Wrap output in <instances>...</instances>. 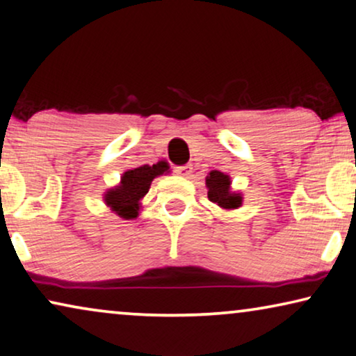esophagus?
<instances>
[{
  "label": "esophagus",
  "instance_id": "34e87169",
  "mask_svg": "<svg viewBox=\"0 0 356 356\" xmlns=\"http://www.w3.org/2000/svg\"><path fill=\"white\" fill-rule=\"evenodd\" d=\"M174 171H176V174H179V176L188 177L190 174H192V166H190V164H184V166H177Z\"/></svg>",
  "mask_w": 356,
  "mask_h": 356
}]
</instances>
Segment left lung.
I'll return each mask as SVG.
<instances>
[{
  "label": "left lung",
  "mask_w": 356,
  "mask_h": 356,
  "mask_svg": "<svg viewBox=\"0 0 356 356\" xmlns=\"http://www.w3.org/2000/svg\"><path fill=\"white\" fill-rule=\"evenodd\" d=\"M208 198L224 209H235L242 204V197L238 193L230 192V179L226 174L211 171L207 177Z\"/></svg>",
  "instance_id": "obj_1"
}]
</instances>
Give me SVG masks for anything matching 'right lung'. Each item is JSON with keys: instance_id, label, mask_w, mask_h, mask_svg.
Instances as JSON below:
<instances>
[{"instance_id": "add662e5", "label": "right lung", "mask_w": 356, "mask_h": 356, "mask_svg": "<svg viewBox=\"0 0 356 356\" xmlns=\"http://www.w3.org/2000/svg\"><path fill=\"white\" fill-rule=\"evenodd\" d=\"M166 163H158L153 166L143 164V166L130 169L124 172L121 185L111 188L104 195V202L113 211H116L124 219L137 218L138 214V202L147 195L152 180L156 176H161L168 171Z\"/></svg>"}]
</instances>
